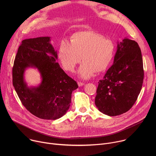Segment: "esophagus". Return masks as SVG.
Returning <instances> with one entry per match:
<instances>
[{
  "mask_svg": "<svg viewBox=\"0 0 156 156\" xmlns=\"http://www.w3.org/2000/svg\"><path fill=\"white\" fill-rule=\"evenodd\" d=\"M78 86H79V87H81V86H82L84 85V83H81V82H78Z\"/></svg>",
  "mask_w": 156,
  "mask_h": 156,
  "instance_id": "1",
  "label": "esophagus"
}]
</instances>
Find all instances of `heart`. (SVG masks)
<instances>
[{
	"instance_id": "b5f03b06",
	"label": "heart",
	"mask_w": 156,
	"mask_h": 156,
	"mask_svg": "<svg viewBox=\"0 0 156 156\" xmlns=\"http://www.w3.org/2000/svg\"><path fill=\"white\" fill-rule=\"evenodd\" d=\"M114 43L94 31L76 33L71 42L63 39L58 50V57L63 67L70 72L75 70L82 58L78 75L83 79L91 78L97 72L105 71L115 54Z\"/></svg>"
}]
</instances>
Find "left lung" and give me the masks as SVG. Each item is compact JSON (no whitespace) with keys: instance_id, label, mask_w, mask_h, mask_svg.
Wrapping results in <instances>:
<instances>
[{"instance_id":"8db88e82","label":"left lung","mask_w":156,"mask_h":156,"mask_svg":"<svg viewBox=\"0 0 156 156\" xmlns=\"http://www.w3.org/2000/svg\"><path fill=\"white\" fill-rule=\"evenodd\" d=\"M143 78V58L138 43L127 37L117 41L114 63L99 82L97 108L108 116L125 113L135 103Z\"/></svg>"}]
</instances>
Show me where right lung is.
Returning a JSON list of instances; mask_svg holds the SVG:
<instances>
[{
    "label": "right lung",
    "mask_w": 156,
    "mask_h": 156,
    "mask_svg": "<svg viewBox=\"0 0 156 156\" xmlns=\"http://www.w3.org/2000/svg\"><path fill=\"white\" fill-rule=\"evenodd\" d=\"M51 37H39L21 42L12 70L13 85L23 105L30 113L45 120H56L69 109L72 92L78 86L60 68L57 52ZM36 68L41 81L30 87L24 79L26 70Z\"/></svg>",
    "instance_id": "1"
}]
</instances>
